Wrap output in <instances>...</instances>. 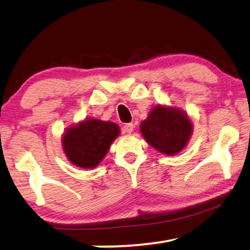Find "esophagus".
<instances>
[{"instance_id": "esophagus-1", "label": "esophagus", "mask_w": 250, "mask_h": 250, "mask_svg": "<svg viewBox=\"0 0 250 250\" xmlns=\"http://www.w3.org/2000/svg\"><path fill=\"white\" fill-rule=\"evenodd\" d=\"M133 129H134V125L132 124H125L124 125V130L126 133H131L133 131Z\"/></svg>"}]
</instances>
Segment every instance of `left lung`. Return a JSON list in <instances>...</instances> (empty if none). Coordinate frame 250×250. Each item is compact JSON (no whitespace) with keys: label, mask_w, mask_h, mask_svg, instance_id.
<instances>
[{"label":"left lung","mask_w":250,"mask_h":250,"mask_svg":"<svg viewBox=\"0 0 250 250\" xmlns=\"http://www.w3.org/2000/svg\"><path fill=\"white\" fill-rule=\"evenodd\" d=\"M146 142L163 154L175 155L184 149L192 135V121L183 110L156 105L140 125Z\"/></svg>","instance_id":"left-lung-1"}]
</instances>
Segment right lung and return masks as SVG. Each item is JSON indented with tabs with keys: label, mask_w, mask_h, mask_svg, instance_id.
<instances>
[{
	"label": "right lung",
	"mask_w": 250,
	"mask_h": 250,
	"mask_svg": "<svg viewBox=\"0 0 250 250\" xmlns=\"http://www.w3.org/2000/svg\"><path fill=\"white\" fill-rule=\"evenodd\" d=\"M120 129L111 121L88 119L71 125L62 135V149L71 163L94 168L103 161Z\"/></svg>",
	"instance_id": "right-lung-1"
}]
</instances>
